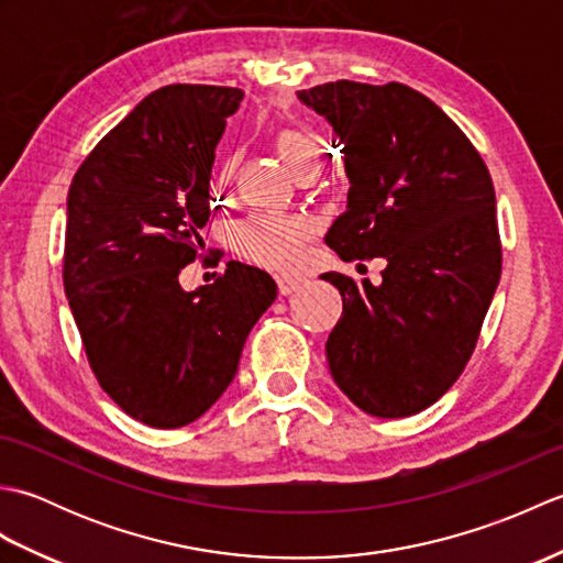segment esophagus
<instances>
[{
	"label": "esophagus",
	"instance_id": "34e87169",
	"mask_svg": "<svg viewBox=\"0 0 563 563\" xmlns=\"http://www.w3.org/2000/svg\"><path fill=\"white\" fill-rule=\"evenodd\" d=\"M305 285L302 278H297V275H278V292L283 297H288L292 292H297Z\"/></svg>",
	"mask_w": 563,
	"mask_h": 563
}]
</instances>
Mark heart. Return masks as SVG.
<instances>
[{
	"mask_svg": "<svg viewBox=\"0 0 563 563\" xmlns=\"http://www.w3.org/2000/svg\"><path fill=\"white\" fill-rule=\"evenodd\" d=\"M275 145L288 169L300 176L317 172L321 162V145L302 130L285 128L275 137ZM314 227L297 214H251L236 227L234 246L244 258L268 268H290L300 258L305 244L312 236Z\"/></svg>",
	"mask_w": 563,
	"mask_h": 563,
	"instance_id": "1",
	"label": "heart"
}]
</instances>
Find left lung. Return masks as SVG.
Listing matches in <instances>:
<instances>
[{
	"instance_id": "1",
	"label": "left lung",
	"mask_w": 563,
	"mask_h": 563,
	"mask_svg": "<svg viewBox=\"0 0 563 563\" xmlns=\"http://www.w3.org/2000/svg\"><path fill=\"white\" fill-rule=\"evenodd\" d=\"M297 97L336 130L351 181L327 244L343 261H387L382 285L321 275L343 297L327 341L333 382L369 416H413L462 375L500 280L492 174L406 84L339 79Z\"/></svg>"
}]
</instances>
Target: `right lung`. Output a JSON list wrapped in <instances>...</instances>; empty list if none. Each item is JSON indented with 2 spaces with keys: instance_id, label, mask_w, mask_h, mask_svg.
Segmentation results:
<instances>
[{
  "instance_id": "right-lung-1",
  "label": "right lung",
  "mask_w": 563,
  "mask_h": 563,
  "mask_svg": "<svg viewBox=\"0 0 563 563\" xmlns=\"http://www.w3.org/2000/svg\"><path fill=\"white\" fill-rule=\"evenodd\" d=\"M242 89L169 84L81 162L67 196L63 283L101 389L152 428L194 423L236 375L275 300L266 271L230 261L186 292L210 220L214 147Z\"/></svg>"
}]
</instances>
